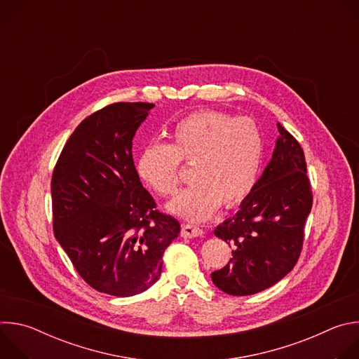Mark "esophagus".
Masks as SVG:
<instances>
[{
  "mask_svg": "<svg viewBox=\"0 0 359 359\" xmlns=\"http://www.w3.org/2000/svg\"><path fill=\"white\" fill-rule=\"evenodd\" d=\"M180 234L184 238H193V237H200L203 234V230L193 224H183Z\"/></svg>",
  "mask_w": 359,
  "mask_h": 359,
  "instance_id": "obj_1",
  "label": "esophagus"
}]
</instances>
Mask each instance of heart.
Segmentation results:
<instances>
[{"label":"heart","instance_id":"heart-1","mask_svg":"<svg viewBox=\"0 0 359 359\" xmlns=\"http://www.w3.org/2000/svg\"><path fill=\"white\" fill-rule=\"evenodd\" d=\"M264 137L254 121L217 111L194 112L170 130V143H147L139 155V177L161 196L180 184L182 162L193 165L194 184L169 210L190 222L209 219L222 206L241 204L257 186L264 162Z\"/></svg>","mask_w":359,"mask_h":359}]
</instances>
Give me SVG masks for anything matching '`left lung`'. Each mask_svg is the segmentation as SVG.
<instances>
[{"mask_svg": "<svg viewBox=\"0 0 359 359\" xmlns=\"http://www.w3.org/2000/svg\"><path fill=\"white\" fill-rule=\"evenodd\" d=\"M280 137L273 158L236 216L215 234L233 245L229 264L212 273L217 288L230 295H251L270 288L297 264L313 191L304 150L277 123Z\"/></svg>", "mask_w": 359, "mask_h": 359, "instance_id": "left-lung-1", "label": "left lung"}]
</instances>
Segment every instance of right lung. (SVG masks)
Wrapping results in <instances>:
<instances>
[{
    "instance_id": "add662e5",
    "label": "right lung",
    "mask_w": 359,
    "mask_h": 359,
    "mask_svg": "<svg viewBox=\"0 0 359 359\" xmlns=\"http://www.w3.org/2000/svg\"><path fill=\"white\" fill-rule=\"evenodd\" d=\"M155 107L118 102L85 118L55 165L54 233L75 270L99 292L130 297L155 284L179 222L142 186L132 139Z\"/></svg>"
}]
</instances>
